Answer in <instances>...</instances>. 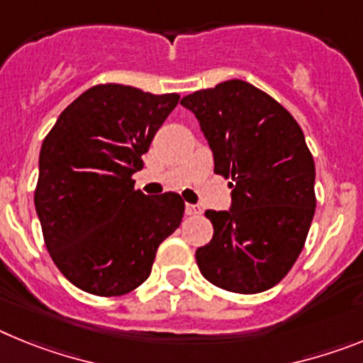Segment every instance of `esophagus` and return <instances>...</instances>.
<instances>
[{
  "mask_svg": "<svg viewBox=\"0 0 363 363\" xmlns=\"http://www.w3.org/2000/svg\"><path fill=\"white\" fill-rule=\"evenodd\" d=\"M185 213H187L189 216H198V214H201V207H200V205L187 203V205H185Z\"/></svg>",
  "mask_w": 363,
  "mask_h": 363,
  "instance_id": "obj_1",
  "label": "esophagus"
}]
</instances>
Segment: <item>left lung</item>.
<instances>
[{"label": "left lung", "mask_w": 363, "mask_h": 363, "mask_svg": "<svg viewBox=\"0 0 363 363\" xmlns=\"http://www.w3.org/2000/svg\"><path fill=\"white\" fill-rule=\"evenodd\" d=\"M229 178V211H207L213 240L196 251L205 280L240 294L267 291L300 256L314 198V162L306 138L277 99L242 79L182 98Z\"/></svg>", "instance_id": "1"}]
</instances>
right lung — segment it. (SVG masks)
I'll use <instances>...</instances> for the list:
<instances>
[{
    "label": "right lung",
    "instance_id": "1",
    "mask_svg": "<svg viewBox=\"0 0 363 363\" xmlns=\"http://www.w3.org/2000/svg\"><path fill=\"white\" fill-rule=\"evenodd\" d=\"M178 101V94L96 85L43 140L34 205L50 258L78 289L96 296L136 289L160 243L179 227V194L147 196L130 178Z\"/></svg>",
    "mask_w": 363,
    "mask_h": 363
}]
</instances>
